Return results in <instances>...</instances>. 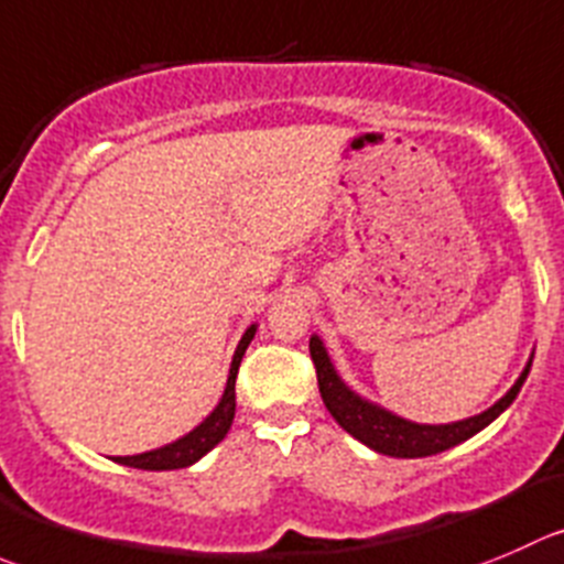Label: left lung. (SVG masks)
Returning a JSON list of instances; mask_svg holds the SVG:
<instances>
[{
  "mask_svg": "<svg viewBox=\"0 0 564 564\" xmlns=\"http://www.w3.org/2000/svg\"><path fill=\"white\" fill-rule=\"evenodd\" d=\"M308 349L311 360H314L316 366V382H319L322 402L330 410L333 419H336L352 438H358L360 444H366L369 449L388 457H430L468 441L471 435H477L479 430L488 427L496 415H501L510 408L512 399L521 391L523 380H527L529 369H532V364H527V369L521 371L516 386H512L494 408L485 410V413L455 421V424H415V421L399 419V415L388 413L386 408H377V404L366 402L358 393L349 391L341 382V377L336 375V369H333L319 336H311Z\"/></svg>",
  "mask_w": 564,
  "mask_h": 564,
  "instance_id": "left-lung-1",
  "label": "left lung"
}]
</instances>
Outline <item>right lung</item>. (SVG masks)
Returning <instances> with one entry per match:
<instances>
[{
    "label": "right lung",
    "mask_w": 564,
    "mask_h": 564,
    "mask_svg": "<svg viewBox=\"0 0 564 564\" xmlns=\"http://www.w3.org/2000/svg\"><path fill=\"white\" fill-rule=\"evenodd\" d=\"M256 336V325H250L245 330L242 341H239L237 352H234L231 360V371H228V382H226V393H223L220 404L212 410L209 415L204 419V424L193 430L189 435L184 438L173 441V444L162 446V449L154 452H143V455H134V457H115L118 463L131 468H143V471H171V468H187L193 466L195 460L206 455L209 449H215L226 433L231 430V421H234V410H237V375H239V364H242V355L248 349V344L253 341Z\"/></svg>",
    "instance_id": "add662e5"
}]
</instances>
